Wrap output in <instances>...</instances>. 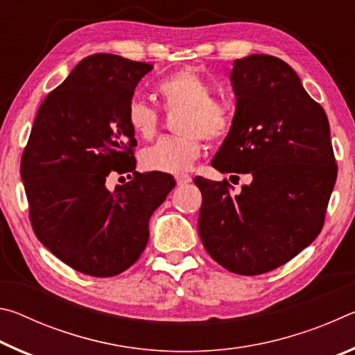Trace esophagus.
Segmentation results:
<instances>
[{
	"label": "esophagus",
	"mask_w": 355,
	"mask_h": 355,
	"mask_svg": "<svg viewBox=\"0 0 355 355\" xmlns=\"http://www.w3.org/2000/svg\"><path fill=\"white\" fill-rule=\"evenodd\" d=\"M175 180H177V184L178 186L188 184V183L192 182V178H191V175H188V173H180V175L175 177Z\"/></svg>",
	"instance_id": "1"
}]
</instances>
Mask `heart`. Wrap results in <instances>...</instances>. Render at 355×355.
Masks as SVG:
<instances>
[{"label":"heart","mask_w":355,"mask_h":355,"mask_svg":"<svg viewBox=\"0 0 355 355\" xmlns=\"http://www.w3.org/2000/svg\"><path fill=\"white\" fill-rule=\"evenodd\" d=\"M166 110L182 112L177 119L178 136H164L141 152L144 169L180 173L199 158L203 139L222 142L235 127V110L225 100L211 97L213 87L194 69H182L161 80L156 86ZM127 122L136 136L152 139L159 125V112L144 100L131 98L127 105Z\"/></svg>","instance_id":"b5f03b06"}]
</instances>
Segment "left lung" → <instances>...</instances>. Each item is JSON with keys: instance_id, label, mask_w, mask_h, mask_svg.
Wrapping results in <instances>:
<instances>
[{"instance_id": "8db88e82", "label": "left lung", "mask_w": 355, "mask_h": 355, "mask_svg": "<svg viewBox=\"0 0 355 355\" xmlns=\"http://www.w3.org/2000/svg\"><path fill=\"white\" fill-rule=\"evenodd\" d=\"M235 127L211 166L250 173L233 186L196 177L199 235L227 271L258 275L293 260L322 230L336 172L326 112L290 65L271 55L236 59Z\"/></svg>"}]
</instances>
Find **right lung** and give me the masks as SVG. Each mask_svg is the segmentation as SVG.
Instances as JSON below:
<instances>
[{
  "label": "right lung",
  "mask_w": 355,
  "mask_h": 355,
  "mask_svg": "<svg viewBox=\"0 0 355 355\" xmlns=\"http://www.w3.org/2000/svg\"><path fill=\"white\" fill-rule=\"evenodd\" d=\"M148 62L97 53L46 95L21 155L29 222L39 241L75 271L112 277L139 260L148 218L175 180L136 172L127 105ZM110 173L130 182L114 191Z\"/></svg>",
  "instance_id": "right-lung-1"
}]
</instances>
